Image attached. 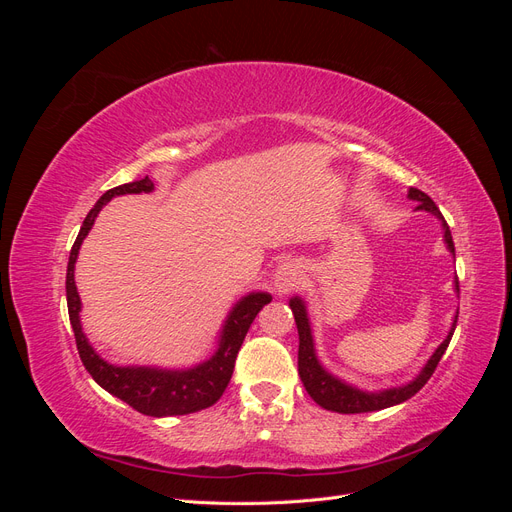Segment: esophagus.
Listing matches in <instances>:
<instances>
[{
    "label": "esophagus",
    "mask_w": 512,
    "mask_h": 512,
    "mask_svg": "<svg viewBox=\"0 0 512 512\" xmlns=\"http://www.w3.org/2000/svg\"><path fill=\"white\" fill-rule=\"evenodd\" d=\"M299 282H301V269L297 265H290V262L282 265L273 275V286L280 294H288L290 290L299 286Z\"/></svg>",
    "instance_id": "obj_1"
}]
</instances>
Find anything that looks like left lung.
Masks as SVG:
<instances>
[{
  "label": "left lung",
  "mask_w": 512,
  "mask_h": 512,
  "mask_svg": "<svg viewBox=\"0 0 512 512\" xmlns=\"http://www.w3.org/2000/svg\"><path fill=\"white\" fill-rule=\"evenodd\" d=\"M410 200H416V209H423L436 215V218L442 222L444 228V243L448 247V252L455 254V243L451 237V230H448L446 220L442 218L440 209L436 207L433 200L416 188H410L408 192ZM455 292H459V280L455 277ZM290 309H292V316L294 322H297V329H299V376L301 382L305 386V391L309 393L318 406H322L324 410H331V412H339V414H361V412H376V410H384V408H391L401 404V401L410 399L412 395H416L418 391L423 389L427 384V380L431 378L433 371H436L442 354L446 352L448 344H451V337L455 333L457 327V316L453 320V327L448 331L444 342L436 348L429 356V361L425 363V367L421 369V374H418L412 382L404 384V386H395V389H386V391H378V393H367L356 389V386L335 378L333 374H329L327 369H324L318 361L316 356V348H314V337H312V327H309V318H307V309L305 303L301 301V297H292L290 299Z\"/></svg>",
  "instance_id": "8db88e82"
}]
</instances>
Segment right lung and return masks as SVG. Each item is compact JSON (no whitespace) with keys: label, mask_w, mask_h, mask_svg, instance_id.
<instances>
[{"label":"right lung","mask_w":512,"mask_h":512,"mask_svg":"<svg viewBox=\"0 0 512 512\" xmlns=\"http://www.w3.org/2000/svg\"><path fill=\"white\" fill-rule=\"evenodd\" d=\"M153 192V181L149 177L141 181L123 183L117 188L108 190L100 196L98 203L87 213V218L81 226L79 237H76L70 260H68V273H66V297H68V314L70 324L76 337V348L85 365L104 391L126 401L136 412L147 416H179V414H192L198 410H205L213 406L215 401L222 397L226 386L232 378V369L243 339L250 331L254 318L267 303H271L269 292H250L245 294L237 305L230 309V314L224 322L218 339V350H215L207 361L198 363L188 369H160V367H119L106 363L102 356L91 348L87 335L81 327V297L76 292L74 284V265L79 258L81 243L87 237V232L94 226L98 213L108 200L123 194H149Z\"/></svg>","instance_id":"1"}]
</instances>
